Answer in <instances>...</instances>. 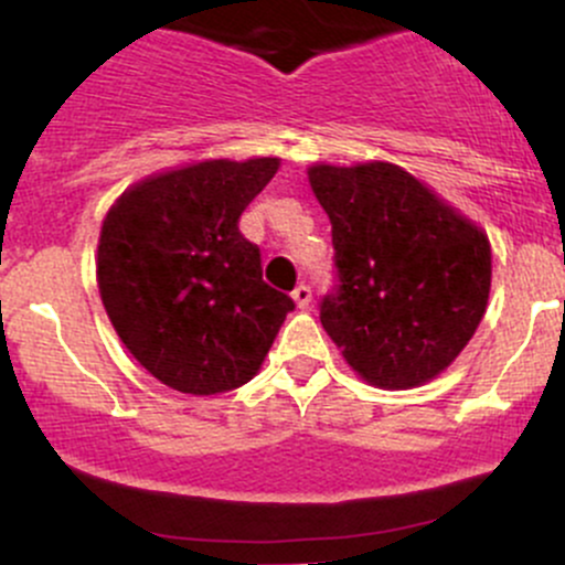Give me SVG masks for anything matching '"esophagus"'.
Here are the masks:
<instances>
[{
  "mask_svg": "<svg viewBox=\"0 0 565 565\" xmlns=\"http://www.w3.org/2000/svg\"><path fill=\"white\" fill-rule=\"evenodd\" d=\"M292 300L298 302V308H308V302H311V287L308 284H298L292 292Z\"/></svg>",
  "mask_w": 565,
  "mask_h": 565,
  "instance_id": "esophagus-1",
  "label": "esophagus"
}]
</instances>
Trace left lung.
I'll return each mask as SVG.
<instances>
[{
	"label": "left lung",
	"mask_w": 565,
	"mask_h": 565,
	"mask_svg": "<svg viewBox=\"0 0 565 565\" xmlns=\"http://www.w3.org/2000/svg\"><path fill=\"white\" fill-rule=\"evenodd\" d=\"M308 183L332 224L338 287L319 319L343 360L373 387L436 379L487 311L484 230L390 162L313 164Z\"/></svg>",
	"instance_id": "left-lung-1"
}]
</instances>
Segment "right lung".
I'll list each match as a JSON object with an SVG mask.
<instances>
[{"label": "right lung", "mask_w": 565, "mask_h": 565, "mask_svg": "<svg viewBox=\"0 0 565 565\" xmlns=\"http://www.w3.org/2000/svg\"><path fill=\"white\" fill-rule=\"evenodd\" d=\"M281 159H205L153 173L110 205L97 246L99 298L132 358L186 395L257 376L295 302L263 281L237 218Z\"/></svg>", "instance_id": "1"}]
</instances>
